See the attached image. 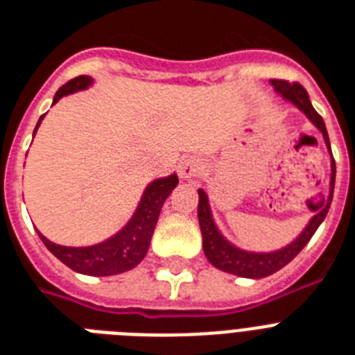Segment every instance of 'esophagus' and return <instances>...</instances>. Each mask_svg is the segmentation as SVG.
<instances>
[{"label":"esophagus","mask_w":355,"mask_h":355,"mask_svg":"<svg viewBox=\"0 0 355 355\" xmlns=\"http://www.w3.org/2000/svg\"><path fill=\"white\" fill-rule=\"evenodd\" d=\"M202 167H205V164H202L199 156H188V158H184L178 164V175L184 180H191V178H195L202 171Z\"/></svg>","instance_id":"34e87169"}]
</instances>
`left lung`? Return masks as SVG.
Segmentation results:
<instances>
[{
  "instance_id": "left-lung-1",
  "label": "left lung",
  "mask_w": 355,
  "mask_h": 355,
  "mask_svg": "<svg viewBox=\"0 0 355 355\" xmlns=\"http://www.w3.org/2000/svg\"><path fill=\"white\" fill-rule=\"evenodd\" d=\"M270 85L275 88L278 96H282L284 101H289L291 105L300 110V112L313 123L315 127L319 128L322 138H324L326 149L331 156L330 138H328V130L317 110L313 108L311 101H309L308 92L304 90L302 85L298 83H287V80L272 79ZM334 188H336V160L331 156V175H330V193L326 199L320 200V205L315 208V216L308 221V225L304 227V230L293 239L289 245L278 248V250H270V252H252V250H243V248L236 247L234 243H230L227 237L223 236L221 230L217 228L214 216H211L210 200L208 195L202 188L199 189V225L200 232H202V248L208 261L214 267L230 272V275L243 276V278H265V276L272 275L276 270H280L282 267H286L300 250H302L308 241L317 232V228L320 227V223L324 221L326 214L330 210L331 199H334Z\"/></svg>"
}]
</instances>
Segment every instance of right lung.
<instances>
[{
    "label": "right lung",
    "instance_id": "add662e5",
    "mask_svg": "<svg viewBox=\"0 0 355 355\" xmlns=\"http://www.w3.org/2000/svg\"><path fill=\"white\" fill-rule=\"evenodd\" d=\"M94 85V79L88 75H80L75 77L69 83L60 88L53 97V105L58 103V99H62L64 96L75 94V92L86 90L88 86ZM42 116L36 123L35 134L40 127ZM33 134V136H35ZM178 177L173 173L169 177L156 178L145 188L144 195L138 202V208L134 210L132 217L128 219L125 227L110 236L105 241L97 243V245H90V247H64V245H57V243L49 241L46 236H40L47 250L57 256L64 265H68L69 269H73L75 272L88 276H112L125 272V270L134 269L136 265L145 258V254L149 250V243L153 232H155L156 221L160 216V210L166 199L169 197L173 189L177 188Z\"/></svg>",
    "mask_w": 355,
    "mask_h": 355
}]
</instances>
